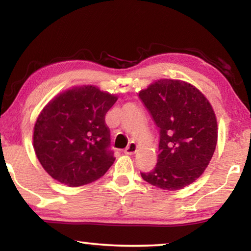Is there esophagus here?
I'll return each mask as SVG.
<instances>
[{
	"label": "esophagus",
	"instance_id": "1",
	"mask_svg": "<svg viewBox=\"0 0 251 251\" xmlns=\"http://www.w3.org/2000/svg\"><path fill=\"white\" fill-rule=\"evenodd\" d=\"M137 150H138L137 144L134 143V142H130V143L128 144V146H127V147L125 148L124 152H125L126 155H134L135 152L137 151Z\"/></svg>",
	"mask_w": 251,
	"mask_h": 251
}]
</instances>
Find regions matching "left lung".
I'll return each instance as SVG.
<instances>
[{
	"label": "left lung",
	"instance_id": "left-lung-1",
	"mask_svg": "<svg viewBox=\"0 0 251 251\" xmlns=\"http://www.w3.org/2000/svg\"><path fill=\"white\" fill-rule=\"evenodd\" d=\"M139 99L159 128L158 159L144 180L165 190H178L193 184L205 172L214 155L218 125L209 100L193 84L161 78Z\"/></svg>",
	"mask_w": 251,
	"mask_h": 251
}]
</instances>
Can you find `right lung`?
Here are the masks:
<instances>
[{
    "label": "right lung",
    "instance_id": "1",
    "mask_svg": "<svg viewBox=\"0 0 251 251\" xmlns=\"http://www.w3.org/2000/svg\"><path fill=\"white\" fill-rule=\"evenodd\" d=\"M115 94L94 85L59 93L41 110L33 128V147L42 167L55 180L78 187L99 179L112 166L105 115Z\"/></svg>",
    "mask_w": 251,
    "mask_h": 251
}]
</instances>
